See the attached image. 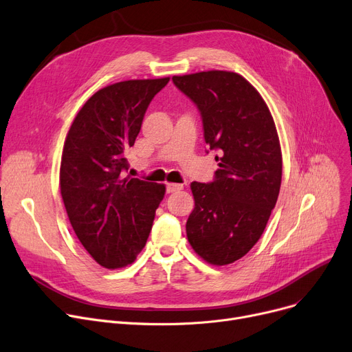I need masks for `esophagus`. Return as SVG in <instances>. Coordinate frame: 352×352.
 <instances>
[{
	"instance_id": "obj_1",
	"label": "esophagus",
	"mask_w": 352,
	"mask_h": 352,
	"mask_svg": "<svg viewBox=\"0 0 352 352\" xmlns=\"http://www.w3.org/2000/svg\"><path fill=\"white\" fill-rule=\"evenodd\" d=\"M184 188L182 183H168L166 184V192L168 193H173V192H179Z\"/></svg>"
}]
</instances>
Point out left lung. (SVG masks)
<instances>
[{"label":"left lung","instance_id":"8db88e82","mask_svg":"<svg viewBox=\"0 0 352 352\" xmlns=\"http://www.w3.org/2000/svg\"><path fill=\"white\" fill-rule=\"evenodd\" d=\"M172 80L196 103L204 140L219 152L214 180L190 184L195 209L186 223L188 240L204 261L230 264L258 241L280 193L276 123L258 91L236 72L206 71Z\"/></svg>","mask_w":352,"mask_h":352}]
</instances>
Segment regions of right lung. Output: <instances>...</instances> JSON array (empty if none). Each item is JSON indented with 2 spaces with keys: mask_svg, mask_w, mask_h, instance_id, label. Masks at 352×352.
Segmentation results:
<instances>
[{
  "mask_svg": "<svg viewBox=\"0 0 352 352\" xmlns=\"http://www.w3.org/2000/svg\"><path fill=\"white\" fill-rule=\"evenodd\" d=\"M170 78L116 82L76 113L62 151L59 186L72 229L105 268L135 261L149 237L164 184L123 177L126 152L153 96Z\"/></svg>",
  "mask_w": 352,
  "mask_h": 352,
  "instance_id": "right-lung-1",
  "label": "right lung"
}]
</instances>
